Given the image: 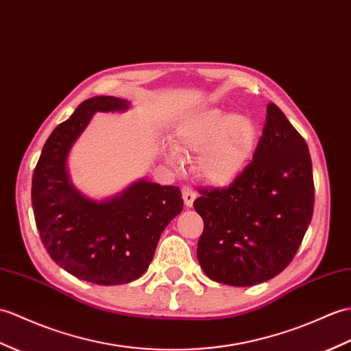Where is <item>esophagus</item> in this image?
<instances>
[{
  "label": "esophagus",
  "instance_id": "esophagus-1",
  "mask_svg": "<svg viewBox=\"0 0 351 351\" xmlns=\"http://www.w3.org/2000/svg\"><path fill=\"white\" fill-rule=\"evenodd\" d=\"M182 199L186 208H191L193 206V202L195 200V191L191 189V186L185 185L182 189Z\"/></svg>",
  "mask_w": 351,
  "mask_h": 351
}]
</instances>
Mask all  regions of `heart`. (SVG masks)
I'll list each match as a JSON object with an SVG mask.
<instances>
[{"label": "heart", "mask_w": 351, "mask_h": 351, "mask_svg": "<svg viewBox=\"0 0 351 351\" xmlns=\"http://www.w3.org/2000/svg\"><path fill=\"white\" fill-rule=\"evenodd\" d=\"M257 142L258 127L251 117L209 108L179 122L173 133L175 146H166L165 158L179 165V151L199 154V175L213 185H227L245 170Z\"/></svg>", "instance_id": "heart-1"}]
</instances>
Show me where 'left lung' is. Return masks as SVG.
I'll return each mask as SVG.
<instances>
[{"label": "left lung", "mask_w": 351, "mask_h": 351, "mask_svg": "<svg viewBox=\"0 0 351 351\" xmlns=\"http://www.w3.org/2000/svg\"><path fill=\"white\" fill-rule=\"evenodd\" d=\"M252 161L223 190H200L194 209L205 229L199 263L210 280L234 287L282 272L302 243L314 210L308 145L274 103Z\"/></svg>", "instance_id": "left-lung-1"}]
</instances>
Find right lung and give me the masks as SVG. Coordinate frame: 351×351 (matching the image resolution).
<instances>
[{
    "instance_id": "obj_1",
    "label": "right lung",
    "mask_w": 351,
    "mask_h": 351,
    "mask_svg": "<svg viewBox=\"0 0 351 351\" xmlns=\"http://www.w3.org/2000/svg\"><path fill=\"white\" fill-rule=\"evenodd\" d=\"M127 100L88 99L46 141L32 175L37 230L53 262L73 276L118 286L142 276L162 230L184 208L178 186L138 179L112 199L94 200L71 184L67 158L95 112H124Z\"/></svg>"
}]
</instances>
